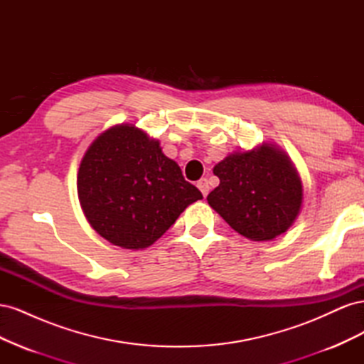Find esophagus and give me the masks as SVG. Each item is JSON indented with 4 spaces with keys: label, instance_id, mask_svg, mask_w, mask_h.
I'll return each mask as SVG.
<instances>
[{
    "label": "esophagus",
    "instance_id": "esophagus-1",
    "mask_svg": "<svg viewBox=\"0 0 364 364\" xmlns=\"http://www.w3.org/2000/svg\"><path fill=\"white\" fill-rule=\"evenodd\" d=\"M197 188H199L203 194V197L208 196L209 193V183H208V179L206 178H202L199 182H197Z\"/></svg>",
    "mask_w": 364,
    "mask_h": 364
}]
</instances>
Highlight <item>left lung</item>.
Instances as JSON below:
<instances>
[{
    "instance_id": "left-lung-1",
    "label": "left lung",
    "mask_w": 364,
    "mask_h": 364,
    "mask_svg": "<svg viewBox=\"0 0 364 364\" xmlns=\"http://www.w3.org/2000/svg\"><path fill=\"white\" fill-rule=\"evenodd\" d=\"M213 171L220 183L206 197L209 206L252 241L279 237L301 213V176L287 153L273 142L230 153Z\"/></svg>"
}]
</instances>
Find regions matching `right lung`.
I'll return each instance as SVG.
<instances>
[{
  "label": "right lung",
  "mask_w": 364,
  "mask_h": 364,
  "mask_svg": "<svg viewBox=\"0 0 364 364\" xmlns=\"http://www.w3.org/2000/svg\"><path fill=\"white\" fill-rule=\"evenodd\" d=\"M77 194L92 229L114 246L142 250L203 199L159 141L135 124H115L87 147L77 173Z\"/></svg>",
  "instance_id": "right-lung-1"
}]
</instances>
